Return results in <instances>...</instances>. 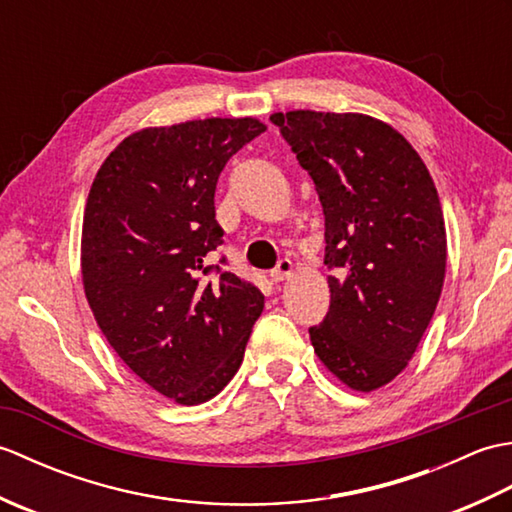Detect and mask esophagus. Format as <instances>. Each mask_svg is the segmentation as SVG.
<instances>
[{
    "mask_svg": "<svg viewBox=\"0 0 512 512\" xmlns=\"http://www.w3.org/2000/svg\"><path fill=\"white\" fill-rule=\"evenodd\" d=\"M290 273H292V262L288 257H284V259H279L277 266L273 268V273H270V277H273L275 281H281V279H286Z\"/></svg>",
    "mask_w": 512,
    "mask_h": 512,
    "instance_id": "1",
    "label": "esophagus"
}]
</instances>
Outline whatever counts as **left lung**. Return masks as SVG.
<instances>
[{
  "label": "left lung",
  "instance_id": "8db88e82",
  "mask_svg": "<svg viewBox=\"0 0 512 512\" xmlns=\"http://www.w3.org/2000/svg\"><path fill=\"white\" fill-rule=\"evenodd\" d=\"M270 123L310 173L325 215L330 310L314 352L347 387L394 380L436 312L447 231L436 184L394 127L363 114L297 110Z\"/></svg>",
  "mask_w": 512,
  "mask_h": 512
}]
</instances>
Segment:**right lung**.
<instances>
[{"label": "right lung", "instance_id": "add662e5", "mask_svg": "<svg viewBox=\"0 0 512 512\" xmlns=\"http://www.w3.org/2000/svg\"><path fill=\"white\" fill-rule=\"evenodd\" d=\"M264 132L255 118L143 129L107 156L85 204L81 273L94 319L125 365L180 405L220 394L264 310L226 257L211 262L224 244L217 178Z\"/></svg>", "mask_w": 512, "mask_h": 512}]
</instances>
